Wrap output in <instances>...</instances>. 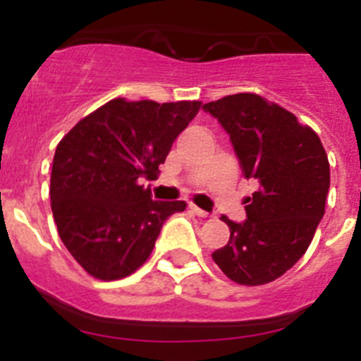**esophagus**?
<instances>
[{"instance_id":"1","label":"esophagus","mask_w":361,"mask_h":361,"mask_svg":"<svg viewBox=\"0 0 361 361\" xmlns=\"http://www.w3.org/2000/svg\"><path fill=\"white\" fill-rule=\"evenodd\" d=\"M190 209H191V212H193V213H195L197 216H208V215H209L208 212H204V209L197 208V206H193V204H191V206H190Z\"/></svg>"}]
</instances>
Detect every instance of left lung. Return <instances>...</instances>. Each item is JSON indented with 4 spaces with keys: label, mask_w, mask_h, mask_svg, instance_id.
<instances>
[{
    "label": "left lung",
    "mask_w": 361,
    "mask_h": 361,
    "mask_svg": "<svg viewBox=\"0 0 361 361\" xmlns=\"http://www.w3.org/2000/svg\"><path fill=\"white\" fill-rule=\"evenodd\" d=\"M202 110L229 135L245 178L258 183L244 222L220 216L229 242L213 251L216 266L242 286H262L307 251L325 212L331 175L320 137L291 111L257 94H235Z\"/></svg>",
    "instance_id": "8db88e82"
}]
</instances>
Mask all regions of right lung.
<instances>
[{
    "mask_svg": "<svg viewBox=\"0 0 361 361\" xmlns=\"http://www.w3.org/2000/svg\"><path fill=\"white\" fill-rule=\"evenodd\" d=\"M199 101L114 99L79 121L57 145L50 200L57 233L99 280L132 275L148 260L162 226L184 200H152L139 184L155 178Z\"/></svg>",
    "mask_w": 361,
    "mask_h": 361,
    "instance_id": "1",
    "label": "right lung"
}]
</instances>
